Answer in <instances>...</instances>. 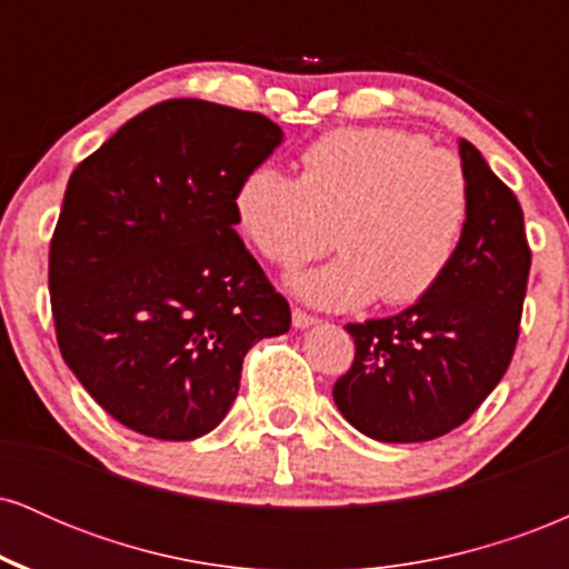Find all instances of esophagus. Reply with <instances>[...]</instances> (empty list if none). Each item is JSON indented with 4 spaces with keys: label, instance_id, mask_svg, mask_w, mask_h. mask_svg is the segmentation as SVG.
Returning <instances> with one entry per match:
<instances>
[{
    "label": "esophagus",
    "instance_id": "34e87169",
    "mask_svg": "<svg viewBox=\"0 0 569 569\" xmlns=\"http://www.w3.org/2000/svg\"><path fill=\"white\" fill-rule=\"evenodd\" d=\"M291 321H293V326H297V329H307V326L318 323V318H316V316H310V312L299 310V307H293V312H291Z\"/></svg>",
    "mask_w": 569,
    "mask_h": 569
}]
</instances>
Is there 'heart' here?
I'll return each instance as SVG.
<instances>
[{"instance_id":"obj_1","label":"heart","mask_w":569,"mask_h":569,"mask_svg":"<svg viewBox=\"0 0 569 569\" xmlns=\"http://www.w3.org/2000/svg\"><path fill=\"white\" fill-rule=\"evenodd\" d=\"M234 217L259 253L297 270L335 246L342 257L297 278L307 302L345 310L380 297L398 307L443 278L471 217V189L449 149L396 128H342L302 152V173L257 168Z\"/></svg>"}]
</instances>
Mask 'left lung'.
I'll return each instance as SVG.
<instances>
[{
  "label": "left lung",
  "mask_w": 569,
  "mask_h": 569,
  "mask_svg": "<svg viewBox=\"0 0 569 569\" xmlns=\"http://www.w3.org/2000/svg\"><path fill=\"white\" fill-rule=\"evenodd\" d=\"M460 158L471 217L449 270L398 316L345 326L356 358L335 382V403L369 439L411 443L449 433L513 358L532 262L525 217L471 141H460Z\"/></svg>",
  "instance_id": "obj_1"
}]
</instances>
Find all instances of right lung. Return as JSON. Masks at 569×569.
Wrapping results in <instances>:
<instances>
[{
	"label": "right lung",
	"mask_w": 569,
	"mask_h": 569,
	"mask_svg": "<svg viewBox=\"0 0 569 569\" xmlns=\"http://www.w3.org/2000/svg\"><path fill=\"white\" fill-rule=\"evenodd\" d=\"M283 133L200 98L136 114L71 173L50 305L63 361L117 422L192 441L224 420L251 345L291 310L234 232V194Z\"/></svg>",
	"instance_id": "1"
}]
</instances>
